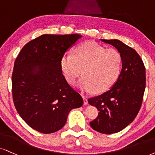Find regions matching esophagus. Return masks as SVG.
I'll return each mask as SVG.
<instances>
[{
  "label": "esophagus",
  "instance_id": "1",
  "mask_svg": "<svg viewBox=\"0 0 155 155\" xmlns=\"http://www.w3.org/2000/svg\"><path fill=\"white\" fill-rule=\"evenodd\" d=\"M83 99H84V105H87L88 104V99L86 97H83Z\"/></svg>",
  "mask_w": 155,
  "mask_h": 155
}]
</instances>
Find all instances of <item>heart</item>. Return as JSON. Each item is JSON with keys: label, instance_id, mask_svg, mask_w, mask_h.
Returning <instances> with one entry per match:
<instances>
[{"label": "heart", "instance_id": "obj_1", "mask_svg": "<svg viewBox=\"0 0 155 155\" xmlns=\"http://www.w3.org/2000/svg\"><path fill=\"white\" fill-rule=\"evenodd\" d=\"M61 68L70 84L74 83L81 73L84 74L77 83L81 91L102 92L118 79L121 56L114 48H105L94 41H87L76 47L74 54L66 53L62 56Z\"/></svg>", "mask_w": 155, "mask_h": 155}]
</instances>
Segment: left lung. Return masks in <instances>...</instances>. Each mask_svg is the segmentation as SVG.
<instances>
[{
    "instance_id": "obj_1",
    "label": "left lung",
    "mask_w": 155,
    "mask_h": 155,
    "mask_svg": "<svg viewBox=\"0 0 155 155\" xmlns=\"http://www.w3.org/2000/svg\"><path fill=\"white\" fill-rule=\"evenodd\" d=\"M100 40L117 48L121 56V69L108 91L88 100L99 111L90 126L102 134H113L132 123L140 111L146 85L145 67L136 51L121 41Z\"/></svg>"
}]
</instances>
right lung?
<instances>
[{
  "label": "right lung",
  "instance_id": "right-lung-1",
  "mask_svg": "<svg viewBox=\"0 0 155 155\" xmlns=\"http://www.w3.org/2000/svg\"><path fill=\"white\" fill-rule=\"evenodd\" d=\"M81 37L44 34L25 44L15 59L13 102L21 118L39 132H57L70 111L83 105L81 95L70 87L61 68L62 56Z\"/></svg>",
  "mask_w": 155,
  "mask_h": 155
}]
</instances>
